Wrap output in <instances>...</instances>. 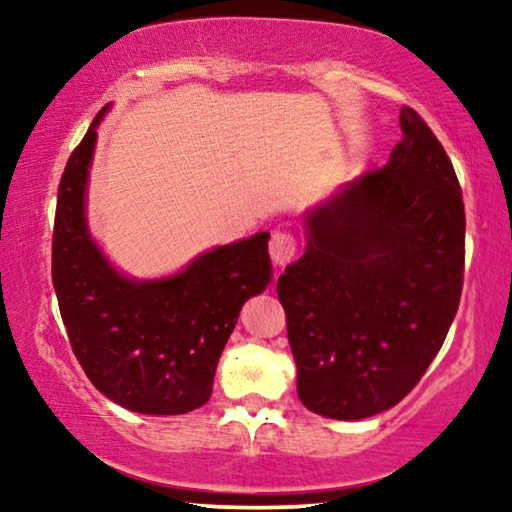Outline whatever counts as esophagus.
<instances>
[{
  "label": "esophagus",
  "mask_w": 512,
  "mask_h": 512,
  "mask_svg": "<svg viewBox=\"0 0 512 512\" xmlns=\"http://www.w3.org/2000/svg\"><path fill=\"white\" fill-rule=\"evenodd\" d=\"M268 251H270L272 263L279 265V268H284V265L291 263L293 256H296L298 242H296V237H293L291 233H286V230H277V233L270 237Z\"/></svg>",
  "instance_id": "1"
}]
</instances>
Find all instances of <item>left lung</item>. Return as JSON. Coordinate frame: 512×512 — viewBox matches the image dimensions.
Masks as SVG:
<instances>
[{
  "instance_id": "8db88e82",
  "label": "left lung",
  "mask_w": 512,
  "mask_h": 512,
  "mask_svg": "<svg viewBox=\"0 0 512 512\" xmlns=\"http://www.w3.org/2000/svg\"><path fill=\"white\" fill-rule=\"evenodd\" d=\"M401 130L382 170L305 216V254L277 279L298 398L321 417L363 419L401 403L459 307V179L415 109H401Z\"/></svg>"
}]
</instances>
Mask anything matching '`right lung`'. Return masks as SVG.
Segmentation results:
<instances>
[{
  "label": "right lung",
  "mask_w": 512,
  "mask_h": 512,
  "mask_svg": "<svg viewBox=\"0 0 512 512\" xmlns=\"http://www.w3.org/2000/svg\"><path fill=\"white\" fill-rule=\"evenodd\" d=\"M104 111L58 186L55 296L72 352L95 389L142 415H184L209 401L244 300L270 282V235L205 251L186 270L153 282L116 272L86 226L88 167Z\"/></svg>",
  "instance_id": "obj_1"
}]
</instances>
